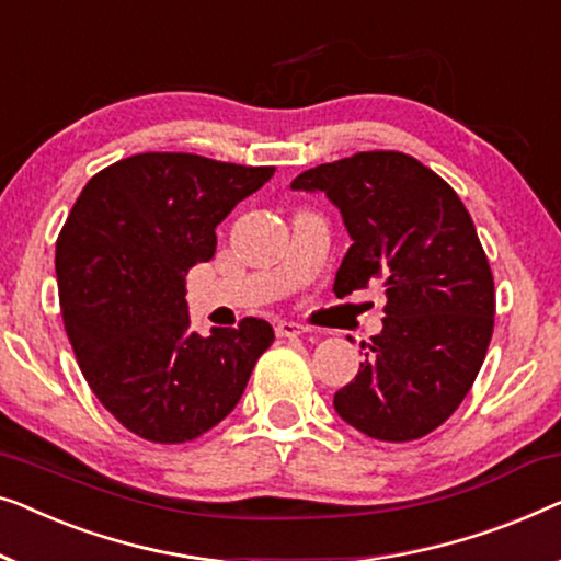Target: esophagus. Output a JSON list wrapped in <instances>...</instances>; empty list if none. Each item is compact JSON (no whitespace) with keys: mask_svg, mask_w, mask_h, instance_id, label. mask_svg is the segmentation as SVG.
<instances>
[{"mask_svg":"<svg viewBox=\"0 0 561 561\" xmlns=\"http://www.w3.org/2000/svg\"><path fill=\"white\" fill-rule=\"evenodd\" d=\"M305 333H307V328L299 325V322L282 320L279 325H277V335L279 337H299V335H305Z\"/></svg>","mask_w":561,"mask_h":561,"instance_id":"1","label":"esophagus"}]
</instances>
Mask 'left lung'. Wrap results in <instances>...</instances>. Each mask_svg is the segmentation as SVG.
<instances>
[{"mask_svg":"<svg viewBox=\"0 0 561 561\" xmlns=\"http://www.w3.org/2000/svg\"><path fill=\"white\" fill-rule=\"evenodd\" d=\"M341 208L351 249L333 291L381 284L383 333L335 412L363 435L412 442L468 397L493 335L495 287L476 224L457 193L420 160L391 149L318 164L291 180Z\"/></svg>","mask_w":561,"mask_h":561,"instance_id":"1","label":"left lung"}]
</instances>
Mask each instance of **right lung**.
Returning a JSON list of instances; mask_svg holds the SVG:
<instances>
[{
  "label": "right lung",
  "mask_w": 561,
  "mask_h": 561,
  "mask_svg": "<svg viewBox=\"0 0 561 561\" xmlns=\"http://www.w3.org/2000/svg\"><path fill=\"white\" fill-rule=\"evenodd\" d=\"M274 168L145 152L96 172L55 243L60 314L96 399L126 430L180 445L239 404L274 343L266 320L191 330L185 274L216 254V226Z\"/></svg>",
  "instance_id": "obj_1"
}]
</instances>
